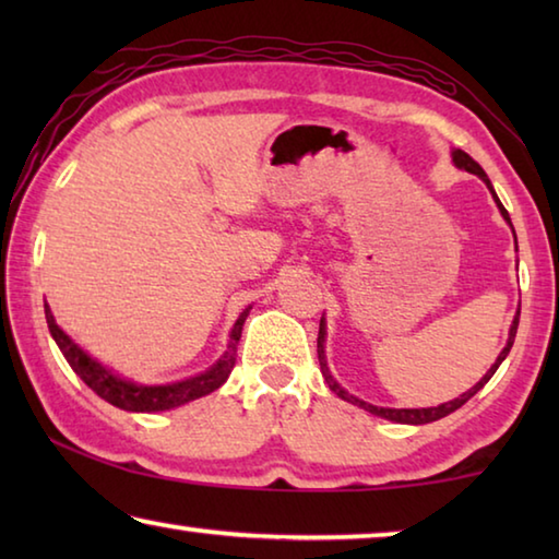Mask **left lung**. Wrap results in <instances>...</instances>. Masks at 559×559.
I'll return each mask as SVG.
<instances>
[{
    "mask_svg": "<svg viewBox=\"0 0 559 559\" xmlns=\"http://www.w3.org/2000/svg\"><path fill=\"white\" fill-rule=\"evenodd\" d=\"M451 159H453V165H456L459 169H466V173H471V175H478L480 179H484L486 187L490 189V194H493V200H496V204H498L500 214H503V219L510 224V216H508V212H506V206L500 204V200H498V194H496L493 185H490L488 175L484 173V167H480V165L476 163V159H473L471 155L463 153V150H451ZM510 229H513V224H510ZM513 236H515V229H513ZM515 249H518V239H515ZM518 323H520V310L515 313L513 323H510V330H508V343H506V347H503V349H500V355H498L496 362L490 365V370H488L484 377H480V380H478L476 384H473L468 392H463L461 396H456V400L443 402V404H439V406H421V409H392V406H374V404H370V402H362V400H357L355 394H349L347 390H343V386L337 384L335 377L330 374V367H328V359H325V335H328V330H325V318H320V333H318V359H320V372H323L328 386H330V390H333V392L340 396V400H345V402H349V404L362 406L365 412H370V414H374V416H382V419H390V421H396V424H429V421L443 419V416H449L451 412H456L459 406L466 404L473 394L484 390V384L490 380V377L496 374V370L500 367V362H503V359H506V357H508V353H510V347H513V343H515V333H518Z\"/></svg>",
    "mask_w": 559,
    "mask_h": 559,
    "instance_id": "1",
    "label": "left lung"
}]
</instances>
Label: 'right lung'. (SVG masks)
<instances>
[{"label":"right lung","mask_w":559,"mask_h":559,"mask_svg":"<svg viewBox=\"0 0 559 559\" xmlns=\"http://www.w3.org/2000/svg\"><path fill=\"white\" fill-rule=\"evenodd\" d=\"M249 308H243V313L236 318V323L229 333V345H226L224 355L216 359L212 367H206L204 372L187 377V380L179 382H169V384H138L132 380H126L106 367L98 359H93L86 349H81L73 340L63 333L56 323V318L51 313L49 302H44V313H46V323H49V333L56 340V345L66 357V362L71 365V370L86 382L93 392H96L100 400H106L108 404L118 406V409L126 412H167L175 409V406H182L187 402L200 400V396L212 394L214 390L229 380V374L234 370L236 362V345L241 340V330L246 323V316H249Z\"/></svg>","instance_id":"obj_1"}]
</instances>
